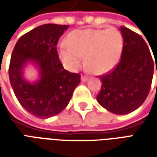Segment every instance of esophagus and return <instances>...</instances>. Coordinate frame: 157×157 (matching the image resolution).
<instances>
[{"mask_svg":"<svg viewBox=\"0 0 157 157\" xmlns=\"http://www.w3.org/2000/svg\"><path fill=\"white\" fill-rule=\"evenodd\" d=\"M81 80H82V82H86L87 80H88V77L86 76V75H82V78H81Z\"/></svg>","mask_w":157,"mask_h":157,"instance_id":"1","label":"esophagus"}]
</instances>
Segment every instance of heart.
Segmentation results:
<instances>
[{"instance_id": "b5f03b06", "label": "heart", "mask_w": 157, "mask_h": 157, "mask_svg": "<svg viewBox=\"0 0 157 157\" xmlns=\"http://www.w3.org/2000/svg\"><path fill=\"white\" fill-rule=\"evenodd\" d=\"M67 44L59 45V58L66 68L75 71L85 55V64L95 74L114 68L121 58L124 39L116 29H82L69 33Z\"/></svg>"}]
</instances>
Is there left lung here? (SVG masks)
Listing matches in <instances>:
<instances>
[{"label": "left lung", "mask_w": 157, "mask_h": 157, "mask_svg": "<svg viewBox=\"0 0 157 157\" xmlns=\"http://www.w3.org/2000/svg\"><path fill=\"white\" fill-rule=\"evenodd\" d=\"M119 29L124 39L121 59L113 71L100 77L102 87L97 101L109 112L124 115L140 108L147 98L154 62L141 36L125 27Z\"/></svg>", "instance_id": "8db88e82"}]
</instances>
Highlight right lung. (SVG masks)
I'll return each mask as SVG.
<instances>
[{
  "label": "right lung",
  "instance_id": "right-lung-1",
  "mask_svg": "<svg viewBox=\"0 0 157 157\" xmlns=\"http://www.w3.org/2000/svg\"><path fill=\"white\" fill-rule=\"evenodd\" d=\"M69 25L44 24L22 36L12 51L9 79L20 104L37 118L59 114L68 105L81 75L64 69L56 45ZM29 64L38 71V79L24 76Z\"/></svg>",
  "mask_w": 157,
  "mask_h": 157
}]
</instances>
